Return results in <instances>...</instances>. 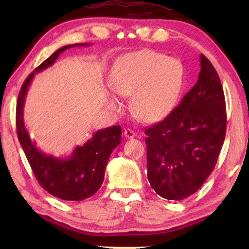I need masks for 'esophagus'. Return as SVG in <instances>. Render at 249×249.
Instances as JSON below:
<instances>
[{
	"instance_id": "1",
	"label": "esophagus",
	"mask_w": 249,
	"mask_h": 249,
	"mask_svg": "<svg viewBox=\"0 0 249 249\" xmlns=\"http://www.w3.org/2000/svg\"><path fill=\"white\" fill-rule=\"evenodd\" d=\"M124 136H125L126 138H134L135 136H136V134H135L134 130L127 128V129L124 130Z\"/></svg>"
}]
</instances>
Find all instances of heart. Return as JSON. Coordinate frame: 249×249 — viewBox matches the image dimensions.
<instances>
[{"mask_svg": "<svg viewBox=\"0 0 249 249\" xmlns=\"http://www.w3.org/2000/svg\"><path fill=\"white\" fill-rule=\"evenodd\" d=\"M183 83L182 62L149 49L122 57L109 77L111 89L121 96H132L130 108L145 122H158L169 115L178 103ZM115 94H107V105L119 111L123 103Z\"/></svg>", "mask_w": 249, "mask_h": 249, "instance_id": "b5f03b06", "label": "heart"}]
</instances>
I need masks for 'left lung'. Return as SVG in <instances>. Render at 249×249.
I'll list each match as a JSON object with an SVG mask.
<instances>
[{
    "label": "left lung",
    "mask_w": 249,
    "mask_h": 249,
    "mask_svg": "<svg viewBox=\"0 0 249 249\" xmlns=\"http://www.w3.org/2000/svg\"><path fill=\"white\" fill-rule=\"evenodd\" d=\"M196 86L147 135V178L157 195L183 200L199 190L216 165L226 133V107L216 70L200 56Z\"/></svg>",
    "instance_id": "left-lung-1"
}]
</instances>
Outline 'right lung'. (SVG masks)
I'll return each mask as SVG.
<instances>
[{
	"instance_id": "1",
	"label": "right lung",
	"mask_w": 249,
	"mask_h": 249,
	"mask_svg": "<svg viewBox=\"0 0 249 249\" xmlns=\"http://www.w3.org/2000/svg\"><path fill=\"white\" fill-rule=\"evenodd\" d=\"M90 44L67 45L34 70L25 80L16 105V128L20 146L39 184L53 196L66 201H82L94 195L103 183L105 168L112 151L122 140L121 126L99 129L82 146H77L68 157H54L37 148L24 123V105L28 88L36 73L54 64L59 54L71 47Z\"/></svg>"
}]
</instances>
